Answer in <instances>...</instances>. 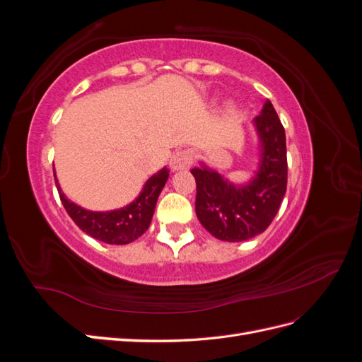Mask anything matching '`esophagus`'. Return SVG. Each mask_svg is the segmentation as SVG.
<instances>
[{
    "label": "esophagus",
    "instance_id": "1",
    "mask_svg": "<svg viewBox=\"0 0 362 362\" xmlns=\"http://www.w3.org/2000/svg\"><path fill=\"white\" fill-rule=\"evenodd\" d=\"M193 163V152L189 149L178 151L170 157L169 166L172 170H181V169H189Z\"/></svg>",
    "mask_w": 362,
    "mask_h": 362
}]
</instances>
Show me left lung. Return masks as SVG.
<instances>
[{
    "instance_id": "left-lung-1",
    "label": "left lung",
    "mask_w": 362,
    "mask_h": 362,
    "mask_svg": "<svg viewBox=\"0 0 362 362\" xmlns=\"http://www.w3.org/2000/svg\"><path fill=\"white\" fill-rule=\"evenodd\" d=\"M261 141L258 172L246 185H234L205 164L192 169L196 180V216L208 233L223 242H243L275 218L287 190L286 131L270 101L254 119Z\"/></svg>"
}]
</instances>
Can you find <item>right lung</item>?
Segmentation results:
<instances>
[{
	"label": "right lung",
	"instance_id": "obj_1",
	"mask_svg": "<svg viewBox=\"0 0 362 362\" xmlns=\"http://www.w3.org/2000/svg\"><path fill=\"white\" fill-rule=\"evenodd\" d=\"M168 177V168H163L160 172L152 175L136 201L124 208L113 211H89L74 204L62 193L56 173H54L60 201L75 225L87 235L108 245L131 243L146 231L154 216L158 194L166 184Z\"/></svg>",
	"mask_w": 362,
	"mask_h": 362
}]
</instances>
